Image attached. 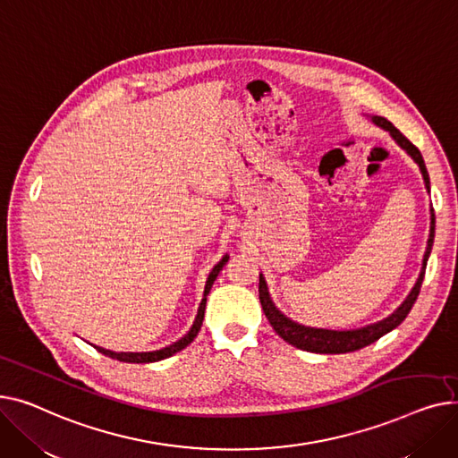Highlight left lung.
<instances>
[{
	"instance_id": "left-lung-1",
	"label": "left lung",
	"mask_w": 458,
	"mask_h": 458,
	"mask_svg": "<svg viewBox=\"0 0 458 458\" xmlns=\"http://www.w3.org/2000/svg\"><path fill=\"white\" fill-rule=\"evenodd\" d=\"M373 122L377 123L379 127L386 129L394 137V140L416 160L420 170H421V175H423L427 191H428V188H431V182H428V174H427V168H425V163H423V157H421L420 149L399 129H395L394 123H390L386 118L373 116ZM433 242H435V210H431V234H428V242H427V251H425V259H423V272H421L414 290L411 292V295L405 300V303H403L390 318L379 321V324H373V326H368V327H362V329H357V331L312 329V327H305V326L295 324V321L288 319L284 314H281L274 307V303L270 300V293H267V290H266L264 277L260 276V279H259V300H260L262 310H264L267 321H270V326L274 327V331L284 342L292 344L293 347H298V349H303V352L327 353V355L357 352V349H362V347H366V345H369L373 342H377L381 336H385L386 333L395 329L401 324V321L409 316L411 309L414 307V303L418 300L420 290H421V283H423V277H425V267H427L428 255H431Z\"/></svg>"
}]
</instances>
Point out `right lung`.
<instances>
[{
    "label": "right lung",
    "instance_id": "add662e5",
    "mask_svg": "<svg viewBox=\"0 0 458 458\" xmlns=\"http://www.w3.org/2000/svg\"><path fill=\"white\" fill-rule=\"evenodd\" d=\"M227 259H229V257L225 255L216 266L212 267V272H210V276H208V279H207V284H205V293H203V300H201V303H199V310H198L194 326H192L191 331H188V333H186L181 340H177L175 344H172V345H168V347H165V349H158V352H148V353H114V352H109V349H103V347H99V345H94V347L98 349L99 353H103V355H106V357L116 359V360H120V362H134V364L157 362V360H163V359H168V357L175 355L177 352H181V349H184L188 344H191V342L198 336V333H199V329H201V324H203V316H205L207 295H208V292H210L214 281H216L218 274L222 272V267H224V264L227 262Z\"/></svg>",
    "mask_w": 458,
    "mask_h": 458
}]
</instances>
